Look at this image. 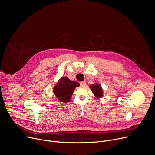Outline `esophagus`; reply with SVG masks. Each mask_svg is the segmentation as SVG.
Listing matches in <instances>:
<instances>
[{
	"instance_id": "1",
	"label": "esophagus",
	"mask_w": 155,
	"mask_h": 155,
	"mask_svg": "<svg viewBox=\"0 0 155 155\" xmlns=\"http://www.w3.org/2000/svg\"><path fill=\"white\" fill-rule=\"evenodd\" d=\"M80 84H81V86H85V84H86V82L85 81H82V82H80Z\"/></svg>"
}]
</instances>
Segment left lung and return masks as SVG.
Returning <instances> with one entry per match:
<instances>
[{
	"mask_svg": "<svg viewBox=\"0 0 155 155\" xmlns=\"http://www.w3.org/2000/svg\"><path fill=\"white\" fill-rule=\"evenodd\" d=\"M90 88L96 98H101L103 97V90L99 83L95 82L94 84L90 85Z\"/></svg>",
	"mask_w": 155,
	"mask_h": 155,
	"instance_id": "obj_1",
	"label": "left lung"
}]
</instances>
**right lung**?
<instances>
[{"mask_svg":"<svg viewBox=\"0 0 155 155\" xmlns=\"http://www.w3.org/2000/svg\"><path fill=\"white\" fill-rule=\"evenodd\" d=\"M79 85V83L64 76L58 81L53 87V93L59 101L68 103L71 100L75 88Z\"/></svg>","mask_w":155,"mask_h":155,"instance_id":"right-lung-1","label":"right lung"}]
</instances>
